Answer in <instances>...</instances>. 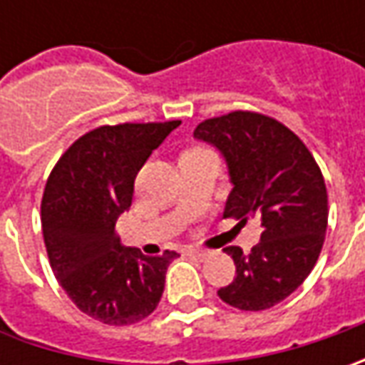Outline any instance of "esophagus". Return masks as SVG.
<instances>
[{"label":"esophagus","instance_id":"esophagus-1","mask_svg":"<svg viewBox=\"0 0 365 365\" xmlns=\"http://www.w3.org/2000/svg\"><path fill=\"white\" fill-rule=\"evenodd\" d=\"M185 254H187V256H190V258H197V259H205L211 256L209 252L199 250V247H185Z\"/></svg>","mask_w":365,"mask_h":365}]
</instances>
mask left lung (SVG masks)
<instances>
[{"label": "left lung", "mask_w": 365, "mask_h": 365, "mask_svg": "<svg viewBox=\"0 0 365 365\" xmlns=\"http://www.w3.org/2000/svg\"><path fill=\"white\" fill-rule=\"evenodd\" d=\"M227 166L232 192L223 217H259V244L244 254L225 247L235 278L219 299L242 311H264L290 297L311 274L327 232V189L311 152L280 121L233 111L197 125Z\"/></svg>", "instance_id": "left-lung-1"}]
</instances>
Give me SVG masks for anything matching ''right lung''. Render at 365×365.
Returning <instances> with one entry per match:
<instances>
[{
	"instance_id": "right-lung-1",
	"label": "right lung",
	"mask_w": 365,
	"mask_h": 365,
	"mask_svg": "<svg viewBox=\"0 0 365 365\" xmlns=\"http://www.w3.org/2000/svg\"><path fill=\"white\" fill-rule=\"evenodd\" d=\"M180 121L103 125L78 138L50 175L42 233L52 272L85 315L133 325L160 302L176 252L150 258L113 233L132 205L133 180Z\"/></svg>"
}]
</instances>
